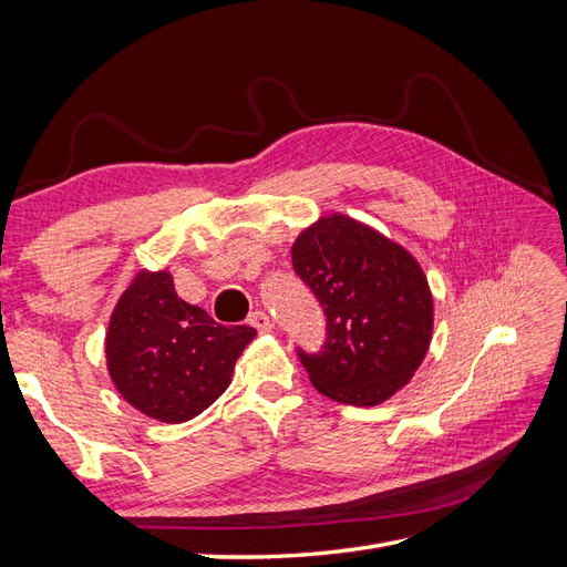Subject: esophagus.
Returning a JSON list of instances; mask_svg holds the SVG:
<instances>
[{
    "instance_id": "esophagus-1",
    "label": "esophagus",
    "mask_w": 567,
    "mask_h": 567,
    "mask_svg": "<svg viewBox=\"0 0 567 567\" xmlns=\"http://www.w3.org/2000/svg\"><path fill=\"white\" fill-rule=\"evenodd\" d=\"M248 321H250L252 329H257L260 333L271 331V319H269V315H267V312H252Z\"/></svg>"
}]
</instances>
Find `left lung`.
<instances>
[{
    "instance_id": "8db88e82",
    "label": "left lung",
    "mask_w": 567,
    "mask_h": 567,
    "mask_svg": "<svg viewBox=\"0 0 567 567\" xmlns=\"http://www.w3.org/2000/svg\"><path fill=\"white\" fill-rule=\"evenodd\" d=\"M290 257L326 315L323 350H298L312 385L354 406H375L402 390L433 336V293L416 257L338 213L307 227Z\"/></svg>"
}]
</instances>
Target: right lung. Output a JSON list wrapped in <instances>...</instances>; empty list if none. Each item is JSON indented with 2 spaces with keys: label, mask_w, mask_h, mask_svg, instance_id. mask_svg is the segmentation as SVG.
Returning <instances> with one entry per match:
<instances>
[{
  "label": "right lung",
  "mask_w": 567,
  "mask_h": 567,
  "mask_svg": "<svg viewBox=\"0 0 567 567\" xmlns=\"http://www.w3.org/2000/svg\"><path fill=\"white\" fill-rule=\"evenodd\" d=\"M255 333L250 326H221L184 302L169 271L142 269L109 321V375L144 416L192 421L229 388L236 359Z\"/></svg>",
  "instance_id": "obj_1"
}]
</instances>
